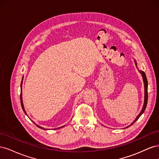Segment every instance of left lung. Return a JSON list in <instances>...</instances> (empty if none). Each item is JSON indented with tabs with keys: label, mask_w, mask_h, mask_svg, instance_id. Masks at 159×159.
<instances>
[{
	"label": "left lung",
	"mask_w": 159,
	"mask_h": 159,
	"mask_svg": "<svg viewBox=\"0 0 159 159\" xmlns=\"http://www.w3.org/2000/svg\"><path fill=\"white\" fill-rule=\"evenodd\" d=\"M136 65H137V63H136ZM140 73L141 74V75L143 76V81H144V85H145V101H144V105H143V109L141 110V111L140 112V113L138 115V116L137 117L135 120H134V121L131 125H129L126 128H127V127H130L131 125H132L134 122H136L137 121V120L139 119V118L140 117L141 115L143 113L144 111H145V110L146 107H147V101H148V81H147V77H146V75L145 74V72H143L142 71H140Z\"/></svg>",
	"instance_id": "left-lung-1"
}]
</instances>
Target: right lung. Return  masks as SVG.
Listing matches in <instances>:
<instances>
[{"label": "right lung", "instance_id": "obj_1", "mask_svg": "<svg viewBox=\"0 0 159 159\" xmlns=\"http://www.w3.org/2000/svg\"><path fill=\"white\" fill-rule=\"evenodd\" d=\"M22 80H23V78H22ZM22 81H21V84H20V87H21V91H20V103H21V106H22V109H23V111H24V112H25V113L26 115V111H25V108H24L23 102H22ZM36 126H37L38 127H39V128H40V129H45L44 128H43V127H40L39 125H36ZM62 127H64V126H62ZM60 127L56 128V129H60Z\"/></svg>", "mask_w": 159, "mask_h": 159}]
</instances>
